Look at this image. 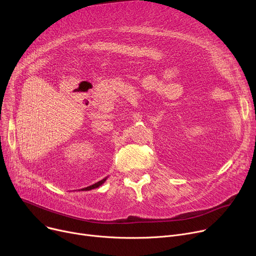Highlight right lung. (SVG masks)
Returning <instances> with one entry per match:
<instances>
[{
  "instance_id": "add662e5",
  "label": "right lung",
  "mask_w": 256,
  "mask_h": 256,
  "mask_svg": "<svg viewBox=\"0 0 256 256\" xmlns=\"http://www.w3.org/2000/svg\"><path fill=\"white\" fill-rule=\"evenodd\" d=\"M106 178H102V180H100V182H96V184H91V186H87V188H83V189H80V190H78V191H89V190H92V189H96V188L100 186L106 180Z\"/></svg>"
}]
</instances>
